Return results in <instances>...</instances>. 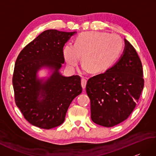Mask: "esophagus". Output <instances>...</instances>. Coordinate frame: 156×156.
<instances>
[{
    "mask_svg": "<svg viewBox=\"0 0 156 156\" xmlns=\"http://www.w3.org/2000/svg\"><path fill=\"white\" fill-rule=\"evenodd\" d=\"M87 78H82L81 80V84H82V87L83 89L86 88V85H87Z\"/></svg>",
    "mask_w": 156,
    "mask_h": 156,
    "instance_id": "1",
    "label": "esophagus"
}]
</instances>
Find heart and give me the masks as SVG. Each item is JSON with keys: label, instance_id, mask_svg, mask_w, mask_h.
Masks as SVG:
<instances>
[{"label": "heart", "instance_id": "b5f03b06", "mask_svg": "<svg viewBox=\"0 0 156 156\" xmlns=\"http://www.w3.org/2000/svg\"><path fill=\"white\" fill-rule=\"evenodd\" d=\"M120 37L115 34L88 31L80 34L74 44H66L63 49L65 61L70 68H74L80 61L84 69L92 72H101L108 69L117 58L121 50Z\"/></svg>", "mask_w": 156, "mask_h": 156}]
</instances>
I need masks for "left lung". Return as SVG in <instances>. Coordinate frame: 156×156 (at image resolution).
Wrapping results in <instances>:
<instances>
[{
  "instance_id": "8db88e82",
  "label": "left lung",
  "mask_w": 156,
  "mask_h": 156,
  "mask_svg": "<svg viewBox=\"0 0 156 156\" xmlns=\"http://www.w3.org/2000/svg\"><path fill=\"white\" fill-rule=\"evenodd\" d=\"M120 59L102 74L90 78L86 90L94 123L111 127L126 120L136 106L144 87L140 57L125 39Z\"/></svg>"
}]
</instances>
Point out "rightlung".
Here are the masks:
<instances>
[{"mask_svg": "<svg viewBox=\"0 0 156 156\" xmlns=\"http://www.w3.org/2000/svg\"><path fill=\"white\" fill-rule=\"evenodd\" d=\"M75 34L46 30L26 45L16 59L12 76L15 103L26 120L36 127L49 129L62 125L69 105L82 92L80 76L65 77L59 72L64 63L63 48ZM44 66L54 70L45 81L37 78Z\"/></svg>", "mask_w": 156, "mask_h": 156, "instance_id": "right-lung-1", "label": "right lung"}]
</instances>
